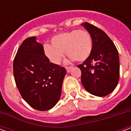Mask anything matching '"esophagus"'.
Here are the masks:
<instances>
[{
  "mask_svg": "<svg viewBox=\"0 0 131 131\" xmlns=\"http://www.w3.org/2000/svg\"><path fill=\"white\" fill-rule=\"evenodd\" d=\"M72 67H73L72 66H70V67H66L67 71L68 73H69V72H70V71H71V69H72Z\"/></svg>",
  "mask_w": 131,
  "mask_h": 131,
  "instance_id": "1",
  "label": "esophagus"
}]
</instances>
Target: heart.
I'll list each match as a JSON object with an SVG mask.
<instances>
[{
    "mask_svg": "<svg viewBox=\"0 0 131 131\" xmlns=\"http://www.w3.org/2000/svg\"><path fill=\"white\" fill-rule=\"evenodd\" d=\"M92 51V37L85 29H74L56 35L52 38L51 46L43 47L45 56L54 64L61 63L64 52L70 60L83 62L91 56Z\"/></svg>",
    "mask_w": 131,
    "mask_h": 131,
    "instance_id": "1",
    "label": "heart"
}]
</instances>
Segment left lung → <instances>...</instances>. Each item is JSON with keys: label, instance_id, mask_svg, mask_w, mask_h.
Instances as JSON below:
<instances>
[{"label": "left lung", "instance_id": "8db88e82", "mask_svg": "<svg viewBox=\"0 0 131 131\" xmlns=\"http://www.w3.org/2000/svg\"><path fill=\"white\" fill-rule=\"evenodd\" d=\"M81 25L90 33L93 40L91 56L77 67L81 71V83L88 93L95 96L108 95L119 80V57L112 40L93 24Z\"/></svg>", "mask_w": 131, "mask_h": 131}]
</instances>
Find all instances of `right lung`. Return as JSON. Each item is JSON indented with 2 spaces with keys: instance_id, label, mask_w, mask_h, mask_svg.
<instances>
[{
  "instance_id": "add662e5",
  "label": "right lung",
  "mask_w": 131,
  "mask_h": 131,
  "mask_svg": "<svg viewBox=\"0 0 131 131\" xmlns=\"http://www.w3.org/2000/svg\"><path fill=\"white\" fill-rule=\"evenodd\" d=\"M66 73L64 67L50 62L36 36L22 42L13 62L14 78L22 98L39 111L50 110L59 101Z\"/></svg>"
}]
</instances>
